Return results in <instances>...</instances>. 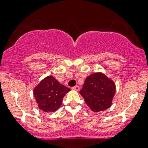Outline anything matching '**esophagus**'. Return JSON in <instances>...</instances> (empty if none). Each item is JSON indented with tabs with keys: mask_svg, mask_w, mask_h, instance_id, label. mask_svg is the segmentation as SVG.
I'll use <instances>...</instances> for the list:
<instances>
[{
	"mask_svg": "<svg viewBox=\"0 0 148 148\" xmlns=\"http://www.w3.org/2000/svg\"><path fill=\"white\" fill-rule=\"evenodd\" d=\"M72 89H74V90H76V91H79V86L77 85V86L72 87Z\"/></svg>",
	"mask_w": 148,
	"mask_h": 148,
	"instance_id": "esophagus-1",
	"label": "esophagus"
}]
</instances>
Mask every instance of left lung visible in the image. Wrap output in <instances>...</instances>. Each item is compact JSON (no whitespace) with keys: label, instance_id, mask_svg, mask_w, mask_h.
Wrapping results in <instances>:
<instances>
[{"label":"left lung","instance_id":"obj_1","mask_svg":"<svg viewBox=\"0 0 148 148\" xmlns=\"http://www.w3.org/2000/svg\"><path fill=\"white\" fill-rule=\"evenodd\" d=\"M116 90L115 84L102 72L88 76L79 93L95 112L110 108Z\"/></svg>","mask_w":148,"mask_h":148}]
</instances>
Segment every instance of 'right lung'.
<instances>
[{
	"label": "right lung",
	"instance_id": "obj_1",
	"mask_svg": "<svg viewBox=\"0 0 148 148\" xmlns=\"http://www.w3.org/2000/svg\"><path fill=\"white\" fill-rule=\"evenodd\" d=\"M71 89L61 84L52 76L43 79L34 89L38 107L44 112H55L61 107L62 99Z\"/></svg>",
	"mask_w": 148,
	"mask_h": 148
}]
</instances>
